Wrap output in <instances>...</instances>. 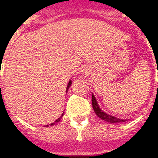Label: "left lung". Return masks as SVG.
<instances>
[{
  "mask_svg": "<svg viewBox=\"0 0 158 158\" xmlns=\"http://www.w3.org/2000/svg\"><path fill=\"white\" fill-rule=\"evenodd\" d=\"M92 106H93V109L94 111V113L96 114L98 117L103 119V120H105V121H107L109 123H120L126 121V119H119V118H117L116 117H114L112 115H109V114H106V113H104L98 106L97 102H96L95 98L94 96V94H92Z\"/></svg>",
  "mask_w": 158,
  "mask_h": 158,
  "instance_id": "1",
  "label": "left lung"
}]
</instances>
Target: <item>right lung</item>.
<instances>
[{
    "instance_id": "add662e5",
    "label": "right lung",
    "mask_w": 158,
    "mask_h": 158,
    "mask_svg": "<svg viewBox=\"0 0 158 158\" xmlns=\"http://www.w3.org/2000/svg\"><path fill=\"white\" fill-rule=\"evenodd\" d=\"M71 83H72V82H71V81H69V83H68V86H67V89H66V92H67V91H68L69 88V87H70V85H71ZM63 115H64V114H62V116H63ZM62 116H61L60 118H57V119H56V121H55V122H54V123H52V124H51V126H52V125H54V124H55V123L58 122V121H59V120H60V119H61V118H62ZM45 127H48V125H47V126H45Z\"/></svg>"
}]
</instances>
